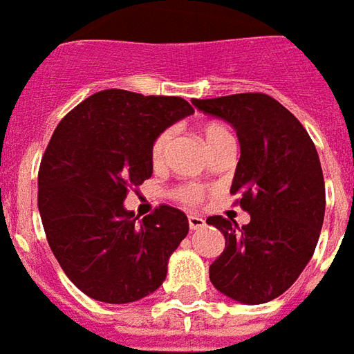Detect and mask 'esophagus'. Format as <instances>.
Returning a JSON list of instances; mask_svg holds the SVG:
<instances>
[{
	"instance_id": "obj_1",
	"label": "esophagus",
	"mask_w": 354,
	"mask_h": 354,
	"mask_svg": "<svg viewBox=\"0 0 354 354\" xmlns=\"http://www.w3.org/2000/svg\"><path fill=\"white\" fill-rule=\"evenodd\" d=\"M187 222H189V228L192 230H199L205 226V220H203L201 216H195V214H192V216L187 218Z\"/></svg>"
}]
</instances>
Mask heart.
I'll return each instance as SVG.
<instances>
[{
	"instance_id": "heart-1",
	"label": "heart",
	"mask_w": 354,
	"mask_h": 354,
	"mask_svg": "<svg viewBox=\"0 0 354 354\" xmlns=\"http://www.w3.org/2000/svg\"><path fill=\"white\" fill-rule=\"evenodd\" d=\"M201 134L211 149H214L220 142H224V140L232 138L228 128H226L224 124H220V122H207V124H203ZM172 136H174V132L169 128V130L160 132V134L157 136V140L153 142L151 160L155 162V165H162V160L167 159V153H169ZM174 197H176L178 201L185 203V205H197V203L203 201V197H205V189H203L201 185L187 184V185H182V187H178L176 192H174Z\"/></svg>"
}]
</instances>
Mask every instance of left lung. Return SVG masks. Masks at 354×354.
Here are the masks:
<instances>
[{"instance_id": "obj_1", "label": "left lung", "mask_w": 354, "mask_h": 354, "mask_svg": "<svg viewBox=\"0 0 354 354\" xmlns=\"http://www.w3.org/2000/svg\"><path fill=\"white\" fill-rule=\"evenodd\" d=\"M192 103L236 128L241 155L230 194L251 214L241 228L236 220L207 218L226 239L209 278L234 301L268 303L293 286L320 237L326 187L315 143L297 118L266 93Z\"/></svg>"}]
</instances>
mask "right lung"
<instances>
[{
    "label": "right lung",
    "mask_w": 354,
    "mask_h": 354,
    "mask_svg": "<svg viewBox=\"0 0 354 354\" xmlns=\"http://www.w3.org/2000/svg\"><path fill=\"white\" fill-rule=\"evenodd\" d=\"M192 113L182 97L103 90L57 124L39 165L38 209L55 259L88 297L134 303L167 278L187 216L160 205L138 220L124 199L151 178L157 136Z\"/></svg>",
    "instance_id": "right-lung-1"
}]
</instances>
